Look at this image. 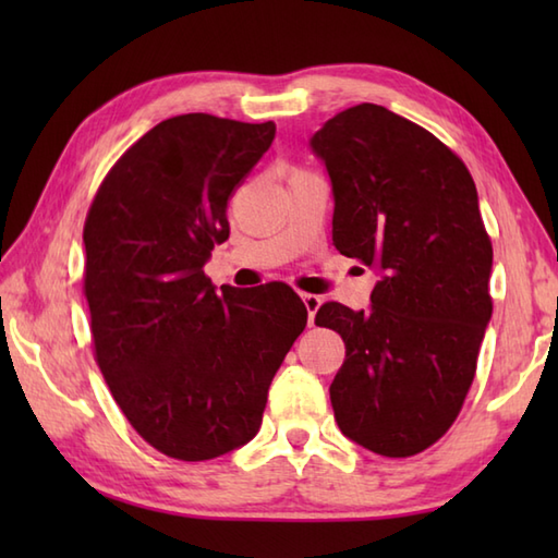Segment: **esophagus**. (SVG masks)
<instances>
[{
  "label": "esophagus",
  "instance_id": "obj_1",
  "mask_svg": "<svg viewBox=\"0 0 558 558\" xmlns=\"http://www.w3.org/2000/svg\"><path fill=\"white\" fill-rule=\"evenodd\" d=\"M302 302H304V306H306V314H310V326H314L316 312H318V306L324 304V300L318 298V294H302Z\"/></svg>",
  "mask_w": 558,
  "mask_h": 558
}]
</instances>
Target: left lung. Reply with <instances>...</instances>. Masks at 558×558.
<instances>
[{
    "label": "left lung",
    "instance_id": "left-lung-1",
    "mask_svg": "<svg viewBox=\"0 0 558 558\" xmlns=\"http://www.w3.org/2000/svg\"><path fill=\"white\" fill-rule=\"evenodd\" d=\"M333 192V244L378 270L369 310L328 302L316 326L345 340L330 405L350 441L408 458L456 422L492 322V242L465 165L381 105L310 138Z\"/></svg>",
    "mask_w": 558,
    "mask_h": 558
}]
</instances>
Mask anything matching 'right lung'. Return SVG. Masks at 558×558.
Returning a JSON list of instances; mask_svg holds the SVG:
<instances>
[{"label":"right lung","instance_id":"add662e5","mask_svg":"<svg viewBox=\"0 0 558 558\" xmlns=\"http://www.w3.org/2000/svg\"><path fill=\"white\" fill-rule=\"evenodd\" d=\"M272 138V122L165 120L117 160L83 228L100 372L134 429L177 460L252 441L306 326L304 302L282 282L218 294L204 272L230 236L232 189Z\"/></svg>","mask_w":558,"mask_h":558}]
</instances>
